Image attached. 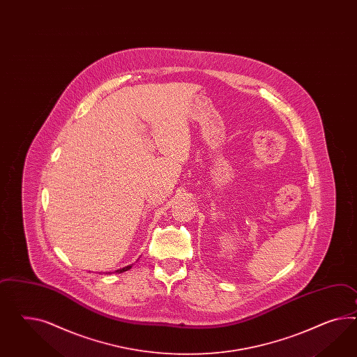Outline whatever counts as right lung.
Instances as JSON below:
<instances>
[{"instance_id": "add662e5", "label": "right lung", "mask_w": 357, "mask_h": 357, "mask_svg": "<svg viewBox=\"0 0 357 357\" xmlns=\"http://www.w3.org/2000/svg\"><path fill=\"white\" fill-rule=\"evenodd\" d=\"M131 268H132V265H128V266H125V268H122V269L116 270V273H118V274H119V273H123V271H127V270H130L131 269ZM106 274H110V271H109V273H106Z\"/></svg>"}]
</instances>
